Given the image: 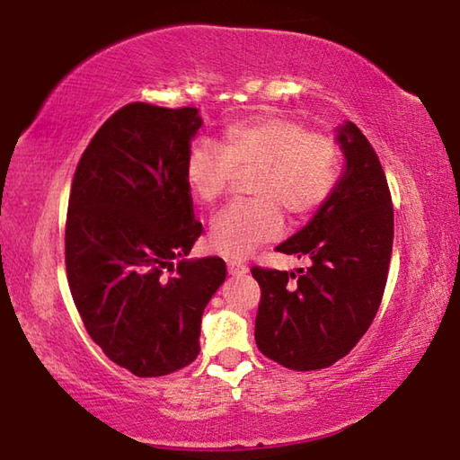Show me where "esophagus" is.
Segmentation results:
<instances>
[{"label":"esophagus","instance_id":"esophagus-1","mask_svg":"<svg viewBox=\"0 0 460 460\" xmlns=\"http://www.w3.org/2000/svg\"><path fill=\"white\" fill-rule=\"evenodd\" d=\"M227 268H229V274H231V276H245V274H247V266H245V263H241V261H237V260L227 261Z\"/></svg>","mask_w":460,"mask_h":460}]
</instances>
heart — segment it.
<instances>
[{"instance_id":"obj_1","label":"heart","mask_w":460,"mask_h":460,"mask_svg":"<svg viewBox=\"0 0 460 460\" xmlns=\"http://www.w3.org/2000/svg\"><path fill=\"white\" fill-rule=\"evenodd\" d=\"M233 168H255L249 190L255 199L231 202L215 217L211 247L227 258H245L284 229L283 211L306 217L318 211L341 174L334 139L306 131L302 123L260 115L225 128L221 146L208 139L186 155L184 178L194 199L215 202L229 189Z\"/></svg>"}]
</instances>
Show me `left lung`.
<instances>
[{"instance_id":"8db88e82","label":"left lung","mask_w":460,"mask_h":460,"mask_svg":"<svg viewBox=\"0 0 460 460\" xmlns=\"http://www.w3.org/2000/svg\"><path fill=\"white\" fill-rule=\"evenodd\" d=\"M345 158L339 182L313 219L276 249L306 255L308 270L253 268L261 288L260 351L296 371L331 367L367 332L385 290L394 207L379 158L353 121L334 129Z\"/></svg>"}]
</instances>
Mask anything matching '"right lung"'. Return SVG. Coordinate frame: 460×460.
Segmentation results:
<instances>
[{"label": "right lung", "mask_w": 460, "mask_h": 460, "mask_svg": "<svg viewBox=\"0 0 460 460\" xmlns=\"http://www.w3.org/2000/svg\"><path fill=\"white\" fill-rule=\"evenodd\" d=\"M200 126L197 107L129 103L93 136L73 178V300L91 339L137 377L197 359L202 313L227 276L221 258L186 260L202 231L184 178Z\"/></svg>", "instance_id": "right-lung-1"}]
</instances>
